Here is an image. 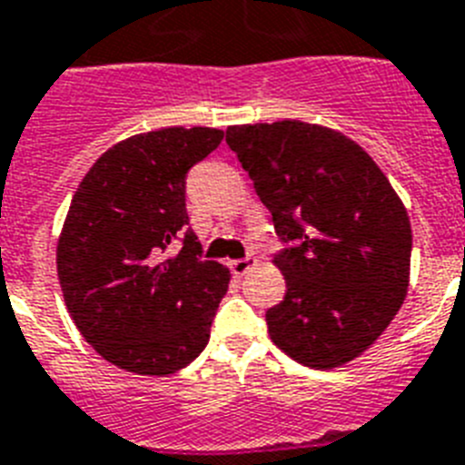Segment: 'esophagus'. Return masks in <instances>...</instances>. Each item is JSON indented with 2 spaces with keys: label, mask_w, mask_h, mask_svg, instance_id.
<instances>
[{
  "label": "esophagus",
  "mask_w": 465,
  "mask_h": 465,
  "mask_svg": "<svg viewBox=\"0 0 465 465\" xmlns=\"http://www.w3.org/2000/svg\"><path fill=\"white\" fill-rule=\"evenodd\" d=\"M256 261L254 259H237V261H230V271L237 275V278H242L244 273H249V268L254 266Z\"/></svg>",
  "instance_id": "1"
}]
</instances>
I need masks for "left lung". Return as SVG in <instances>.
<instances>
[{"label":"left lung","instance_id":"left-lung-1","mask_svg":"<svg viewBox=\"0 0 465 465\" xmlns=\"http://www.w3.org/2000/svg\"><path fill=\"white\" fill-rule=\"evenodd\" d=\"M225 142L294 244L273 259L287 287L266 311L273 344L318 371L359 359L409 290L413 237L399 194L363 147L325 125H230Z\"/></svg>","mask_w":465,"mask_h":465}]
</instances>
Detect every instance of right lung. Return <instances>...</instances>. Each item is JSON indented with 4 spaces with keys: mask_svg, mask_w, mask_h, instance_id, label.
<instances>
[{
    "mask_svg": "<svg viewBox=\"0 0 465 465\" xmlns=\"http://www.w3.org/2000/svg\"><path fill=\"white\" fill-rule=\"evenodd\" d=\"M223 140L218 128H161L106 149L68 206L56 273L73 323L92 349L137 375H171L192 363L230 271L202 261L185 209V178ZM185 234L183 249L170 242Z\"/></svg>",
    "mask_w": 465,
    "mask_h": 465,
    "instance_id": "add662e5",
    "label": "right lung"
}]
</instances>
